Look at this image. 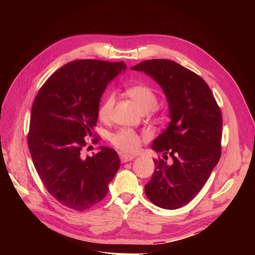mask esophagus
Wrapping results in <instances>:
<instances>
[{
    "label": "esophagus",
    "mask_w": 255,
    "mask_h": 255,
    "mask_svg": "<svg viewBox=\"0 0 255 255\" xmlns=\"http://www.w3.org/2000/svg\"><path fill=\"white\" fill-rule=\"evenodd\" d=\"M120 159L121 163H128V161H130L132 159H134V156L132 155H128V154H120Z\"/></svg>",
    "instance_id": "esophagus-1"
}]
</instances>
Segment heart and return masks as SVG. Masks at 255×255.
<instances>
[{"instance_id":"1","label":"heart","mask_w":255,"mask_h":255,"mask_svg":"<svg viewBox=\"0 0 255 255\" xmlns=\"http://www.w3.org/2000/svg\"><path fill=\"white\" fill-rule=\"evenodd\" d=\"M128 95L133 99V101L142 112L153 110L157 104V96L150 86L144 84H137L128 89ZM115 103V94H107L98 110L99 118L106 120L110 117L112 109ZM110 141L116 149L125 153L136 152L141 144V137L133 129L120 128L117 132L111 134Z\"/></svg>"}]
</instances>
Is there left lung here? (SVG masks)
Returning <instances> with one entry per match:
<instances>
[{
  "mask_svg": "<svg viewBox=\"0 0 255 255\" xmlns=\"http://www.w3.org/2000/svg\"><path fill=\"white\" fill-rule=\"evenodd\" d=\"M132 70L155 80L168 100L171 121L152 149L172 161L153 158L155 169L144 191L158 207L176 210L199 194L218 164L222 115L206 82L175 61L149 59Z\"/></svg>",
  "mask_w": 255,
  "mask_h": 255,
  "instance_id": "8db88e82",
  "label": "left lung"
}]
</instances>
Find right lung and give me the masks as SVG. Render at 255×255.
<instances>
[{
	"label": "right lung",
	"mask_w": 255,
	"mask_h": 255,
	"mask_svg": "<svg viewBox=\"0 0 255 255\" xmlns=\"http://www.w3.org/2000/svg\"><path fill=\"white\" fill-rule=\"evenodd\" d=\"M126 69L123 61L73 60L54 72L34 100L27 135L30 156L44 187L72 210L85 211L101 201L120 167L111 148L102 145L86 157L83 149L86 138L95 136L107 84Z\"/></svg>",
	"instance_id": "obj_1"
}]
</instances>
